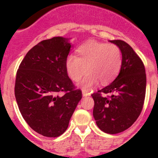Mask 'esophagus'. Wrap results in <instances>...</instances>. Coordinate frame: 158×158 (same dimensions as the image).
Instances as JSON below:
<instances>
[{
    "label": "esophagus",
    "instance_id": "esophagus-1",
    "mask_svg": "<svg viewBox=\"0 0 158 158\" xmlns=\"http://www.w3.org/2000/svg\"><path fill=\"white\" fill-rule=\"evenodd\" d=\"M82 94H83V96L86 97V96H90V93L89 91H87L85 89H83L82 90Z\"/></svg>",
    "mask_w": 158,
    "mask_h": 158
}]
</instances>
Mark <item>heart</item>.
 <instances>
[{"instance_id":"1","label":"heart","mask_w":158,"mask_h":158,"mask_svg":"<svg viewBox=\"0 0 158 158\" xmlns=\"http://www.w3.org/2000/svg\"><path fill=\"white\" fill-rule=\"evenodd\" d=\"M121 64L122 54L117 45L94 40L79 46L76 56H69L65 60L67 74L73 81H79L86 71L89 72L80 83L86 89L98 81L102 84L110 83L119 74Z\"/></svg>"}]
</instances>
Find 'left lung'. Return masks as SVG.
Returning <instances> with one entry per match:
<instances>
[{"mask_svg":"<svg viewBox=\"0 0 158 158\" xmlns=\"http://www.w3.org/2000/svg\"><path fill=\"white\" fill-rule=\"evenodd\" d=\"M120 48L122 64L114 81L92 94L94 117L103 132L115 135L127 130L143 110L146 94V73L140 57L128 43L111 40Z\"/></svg>","mask_w":158,"mask_h":158,"instance_id":"obj_1","label":"left lung"}]
</instances>
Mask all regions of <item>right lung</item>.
Listing matches in <instances>:
<instances>
[{
	"label": "right lung",
	"instance_id": "1",
	"mask_svg": "<svg viewBox=\"0 0 158 158\" xmlns=\"http://www.w3.org/2000/svg\"><path fill=\"white\" fill-rule=\"evenodd\" d=\"M70 48L61 37L41 41L28 51L16 73L19 111L30 128L45 137H58L67 130L82 98L65 68Z\"/></svg>",
	"mask_w": 158,
	"mask_h": 158
}]
</instances>
